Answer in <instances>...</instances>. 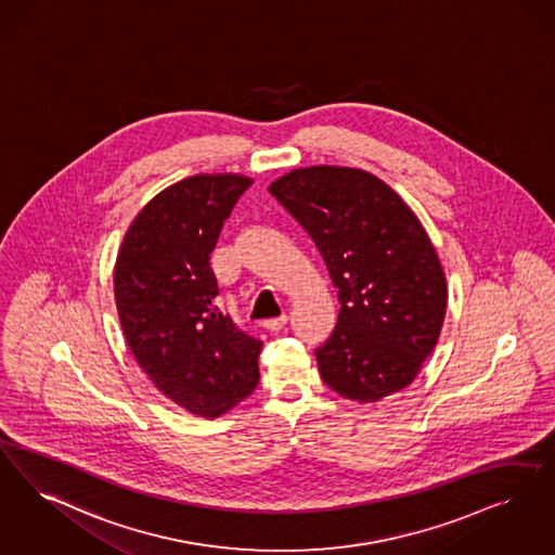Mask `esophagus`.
<instances>
[{
	"mask_svg": "<svg viewBox=\"0 0 555 555\" xmlns=\"http://www.w3.org/2000/svg\"><path fill=\"white\" fill-rule=\"evenodd\" d=\"M288 315L287 313H283V315H279V318H270L264 322V326H267L268 331H272V333H279V331H283L285 326H287Z\"/></svg>",
	"mask_w": 555,
	"mask_h": 555,
	"instance_id": "esophagus-1",
	"label": "esophagus"
}]
</instances>
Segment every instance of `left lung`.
<instances>
[{
	"label": "left lung",
	"mask_w": 555,
	"mask_h": 555,
	"mask_svg": "<svg viewBox=\"0 0 555 555\" xmlns=\"http://www.w3.org/2000/svg\"><path fill=\"white\" fill-rule=\"evenodd\" d=\"M320 249L338 322L315 349L320 376L345 399L376 402L406 388L442 333L446 274L417 215L376 176L295 169L270 185Z\"/></svg>",
	"instance_id": "1"
}]
</instances>
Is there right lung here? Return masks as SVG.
I'll return each instance as SVG.
<instances>
[{
    "label": "right lung",
    "mask_w": 555,
    "mask_h": 555,
    "mask_svg": "<svg viewBox=\"0 0 555 555\" xmlns=\"http://www.w3.org/2000/svg\"><path fill=\"white\" fill-rule=\"evenodd\" d=\"M251 179L194 176L163 190L133 219L115 262L119 322L156 388L202 417L254 392L262 340L217 306L210 254Z\"/></svg>",
    "instance_id": "obj_1"
}]
</instances>
